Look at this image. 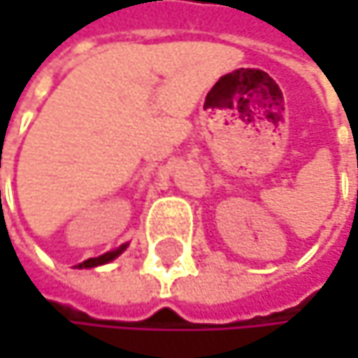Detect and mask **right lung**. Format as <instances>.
I'll return each instance as SVG.
<instances>
[{"mask_svg": "<svg viewBox=\"0 0 358 358\" xmlns=\"http://www.w3.org/2000/svg\"><path fill=\"white\" fill-rule=\"evenodd\" d=\"M126 249V245H122L120 249L111 250V252H106V255H101V257H95V259H87V261H83V263H78V267H95V265H103V263H109V261H113L122 250Z\"/></svg>", "mask_w": 358, "mask_h": 358, "instance_id": "obj_1", "label": "right lung"}]
</instances>
